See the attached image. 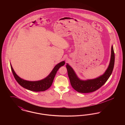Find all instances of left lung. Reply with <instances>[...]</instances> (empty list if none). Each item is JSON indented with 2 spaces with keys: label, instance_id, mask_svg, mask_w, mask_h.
Here are the masks:
<instances>
[{
  "label": "left lung",
  "instance_id": "left-lung-1",
  "mask_svg": "<svg viewBox=\"0 0 125 125\" xmlns=\"http://www.w3.org/2000/svg\"><path fill=\"white\" fill-rule=\"evenodd\" d=\"M114 61L115 55L113 46L112 45L110 62L105 73L98 77L85 81L80 80L78 77L73 69L68 64H66V67L68 75L72 87L78 92L83 93L92 92L99 89L106 82L111 76L113 71Z\"/></svg>",
  "mask_w": 125,
  "mask_h": 125
}]
</instances>
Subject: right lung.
Returning a JSON list of instances; mask_svg holds the SVG:
<instances>
[{"instance_id": "right-lung-1", "label": "right lung", "mask_w": 125, "mask_h": 125, "mask_svg": "<svg viewBox=\"0 0 125 125\" xmlns=\"http://www.w3.org/2000/svg\"><path fill=\"white\" fill-rule=\"evenodd\" d=\"M65 62L62 61L55 65L52 71L46 77L38 81H28L21 78L16 74L10 64L13 75L16 81L21 86L31 91L39 92L43 91L48 89L52 85L55 76L60 67L64 65Z\"/></svg>"}]
</instances>
